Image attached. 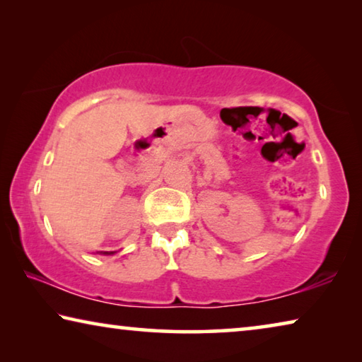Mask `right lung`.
<instances>
[{
  "label": "right lung",
  "mask_w": 362,
  "mask_h": 362,
  "mask_svg": "<svg viewBox=\"0 0 362 362\" xmlns=\"http://www.w3.org/2000/svg\"><path fill=\"white\" fill-rule=\"evenodd\" d=\"M97 254H102V255H113V254H116V250H110V252H97Z\"/></svg>",
  "instance_id": "obj_1"
}]
</instances>
